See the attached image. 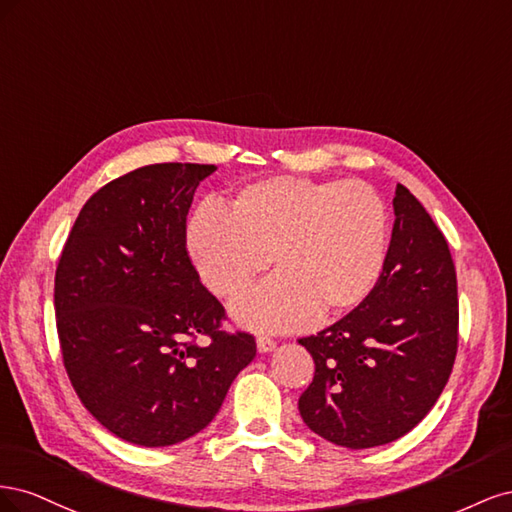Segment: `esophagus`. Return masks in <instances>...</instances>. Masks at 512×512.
I'll return each instance as SVG.
<instances>
[{
    "label": "esophagus",
    "instance_id": "esophagus-1",
    "mask_svg": "<svg viewBox=\"0 0 512 512\" xmlns=\"http://www.w3.org/2000/svg\"><path fill=\"white\" fill-rule=\"evenodd\" d=\"M256 346H258V352H271V350H275V342H273L271 337H267V335H258Z\"/></svg>",
    "mask_w": 512,
    "mask_h": 512
}]
</instances>
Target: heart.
<instances>
[{"instance_id": "b5f03b06", "label": "heart", "mask_w": 512, "mask_h": 512, "mask_svg": "<svg viewBox=\"0 0 512 512\" xmlns=\"http://www.w3.org/2000/svg\"><path fill=\"white\" fill-rule=\"evenodd\" d=\"M391 220L380 194L361 181L273 177L247 183L226 211L194 209L185 245L203 284L235 301L267 269L275 275L235 307L245 327L286 331L359 307L378 286Z\"/></svg>"}]
</instances>
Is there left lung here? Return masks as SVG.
<instances>
[{
	"label": "left lung",
	"mask_w": 512,
	"mask_h": 512,
	"mask_svg": "<svg viewBox=\"0 0 512 512\" xmlns=\"http://www.w3.org/2000/svg\"><path fill=\"white\" fill-rule=\"evenodd\" d=\"M382 277L348 316L299 344L316 363L303 423L346 448L406 436L436 404L457 354V275L425 207L397 183Z\"/></svg>",
	"instance_id": "left-lung-1"
}]
</instances>
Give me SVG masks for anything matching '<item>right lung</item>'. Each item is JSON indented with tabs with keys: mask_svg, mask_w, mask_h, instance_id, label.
<instances>
[{
	"mask_svg": "<svg viewBox=\"0 0 512 512\" xmlns=\"http://www.w3.org/2000/svg\"><path fill=\"white\" fill-rule=\"evenodd\" d=\"M215 168L151 164L106 183L81 209L55 271L74 391L100 425L138 446L203 431L256 356L252 335L220 331L224 307L185 250L194 192Z\"/></svg>",
	"mask_w": 512,
	"mask_h": 512,
	"instance_id": "add662e5",
	"label": "right lung"
}]
</instances>
